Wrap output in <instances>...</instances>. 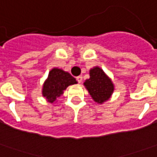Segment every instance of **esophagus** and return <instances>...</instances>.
<instances>
[{
    "mask_svg": "<svg viewBox=\"0 0 157 157\" xmlns=\"http://www.w3.org/2000/svg\"><path fill=\"white\" fill-rule=\"evenodd\" d=\"M76 79H77V81L78 82V83H81V82H82V80H83V77H82V76H78L76 78Z\"/></svg>",
    "mask_w": 157,
    "mask_h": 157,
    "instance_id": "esophagus-1",
    "label": "esophagus"
}]
</instances>
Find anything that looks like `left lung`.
I'll return each instance as SVG.
<instances>
[{
	"label": "left lung",
	"instance_id": "obj_1",
	"mask_svg": "<svg viewBox=\"0 0 157 157\" xmlns=\"http://www.w3.org/2000/svg\"><path fill=\"white\" fill-rule=\"evenodd\" d=\"M94 101L102 103L107 101L113 91V85L109 78L98 67L90 72V78L84 83Z\"/></svg>",
	"mask_w": 157,
	"mask_h": 157
}]
</instances>
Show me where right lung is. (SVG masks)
<instances>
[{"mask_svg": "<svg viewBox=\"0 0 157 157\" xmlns=\"http://www.w3.org/2000/svg\"><path fill=\"white\" fill-rule=\"evenodd\" d=\"M77 84L76 79L67 72L61 69L53 68L48 73L47 80L43 88V96L49 102H54L56 97H60L67 87Z\"/></svg>", "mask_w": 157, "mask_h": 157, "instance_id": "right-lung-1", "label": "right lung"}]
</instances>
